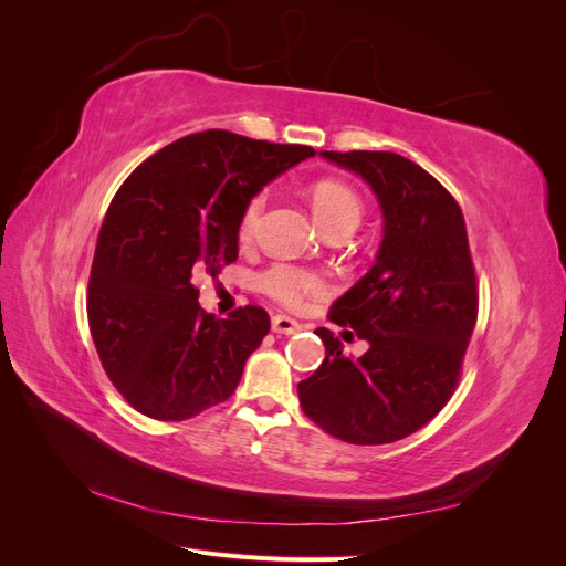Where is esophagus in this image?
<instances>
[{
	"label": "esophagus",
	"mask_w": 566,
	"mask_h": 566,
	"mask_svg": "<svg viewBox=\"0 0 566 566\" xmlns=\"http://www.w3.org/2000/svg\"><path fill=\"white\" fill-rule=\"evenodd\" d=\"M271 328H273V333H279V335H295V333H300L302 325L295 318H290L285 314H276L271 318Z\"/></svg>",
	"instance_id": "esophagus-1"
}]
</instances>
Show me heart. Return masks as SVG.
I'll return each instance as SVG.
<instances>
[{"label":"heart","mask_w":566,"mask_h":566,"mask_svg":"<svg viewBox=\"0 0 566 566\" xmlns=\"http://www.w3.org/2000/svg\"><path fill=\"white\" fill-rule=\"evenodd\" d=\"M312 208L318 227L328 231L333 227H354L361 221V198H358L347 184L325 179L312 186ZM264 210V196H254L243 210L241 227H238V235L241 241H250L260 224V217ZM260 285L266 295L279 300L287 306H295L302 302L304 295L321 293L323 281L312 271H304L290 264H273L266 269L260 279Z\"/></svg>","instance_id":"1"}]
</instances>
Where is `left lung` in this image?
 I'll use <instances>...</instances> for the list:
<instances>
[{
    "label": "left lung",
    "mask_w": 566,
    "mask_h": 566,
    "mask_svg": "<svg viewBox=\"0 0 566 566\" xmlns=\"http://www.w3.org/2000/svg\"><path fill=\"white\" fill-rule=\"evenodd\" d=\"M361 177L382 210L373 266L331 306V321L368 342L342 354L328 331L323 364L297 385L321 430L358 447L399 441L447 406L476 321V279L465 219L453 196L420 165L389 150H321Z\"/></svg>",
    "instance_id": "obj_1"
}]
</instances>
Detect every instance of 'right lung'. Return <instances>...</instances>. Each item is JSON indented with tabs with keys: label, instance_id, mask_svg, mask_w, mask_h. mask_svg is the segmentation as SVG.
Segmentation results:
<instances>
[{
	"label": "right lung",
	"instance_id": "1",
	"mask_svg": "<svg viewBox=\"0 0 566 566\" xmlns=\"http://www.w3.org/2000/svg\"><path fill=\"white\" fill-rule=\"evenodd\" d=\"M314 148L224 129L188 134L119 186L96 241L87 316L111 382L175 422L227 401L271 328L262 306L200 310L196 281L235 262L245 205Z\"/></svg>",
	"mask_w": 566,
	"mask_h": 566
}]
</instances>
